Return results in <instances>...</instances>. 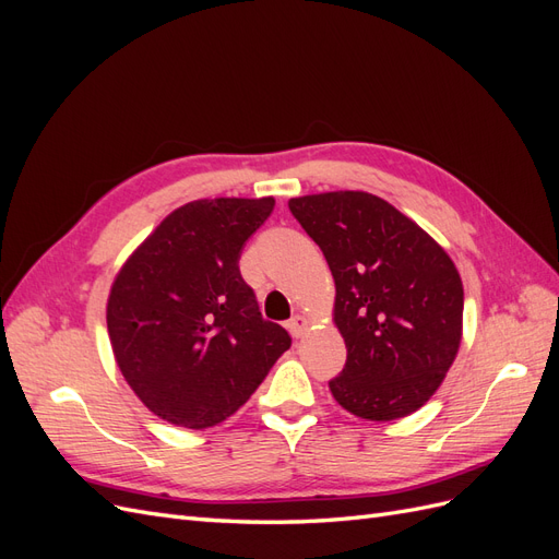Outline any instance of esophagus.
<instances>
[{
    "mask_svg": "<svg viewBox=\"0 0 559 559\" xmlns=\"http://www.w3.org/2000/svg\"><path fill=\"white\" fill-rule=\"evenodd\" d=\"M308 326H310V321H308L306 317H302V314H296V317H292L289 321H286V329L292 331L294 337H300L302 333L308 331Z\"/></svg>",
    "mask_w": 559,
    "mask_h": 559,
    "instance_id": "obj_1",
    "label": "esophagus"
}]
</instances>
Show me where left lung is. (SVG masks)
Here are the masks:
<instances>
[{"label":"left lung","instance_id":"left-lung-1","mask_svg":"<svg viewBox=\"0 0 559 559\" xmlns=\"http://www.w3.org/2000/svg\"><path fill=\"white\" fill-rule=\"evenodd\" d=\"M296 222L335 280L333 321L345 337L333 399L361 419L389 421L425 405L462 343L464 286L429 233L364 191L292 198Z\"/></svg>","mask_w":559,"mask_h":559}]
</instances>
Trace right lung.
I'll use <instances>...</instances> for the list:
<instances>
[{
	"instance_id": "1",
	"label": "right lung",
	"mask_w": 559,
	"mask_h": 559,
	"mask_svg": "<svg viewBox=\"0 0 559 559\" xmlns=\"http://www.w3.org/2000/svg\"><path fill=\"white\" fill-rule=\"evenodd\" d=\"M273 198L193 200L167 214L111 284L107 329L118 368L146 408L207 429L249 401L292 347L261 317L240 253Z\"/></svg>"
}]
</instances>
